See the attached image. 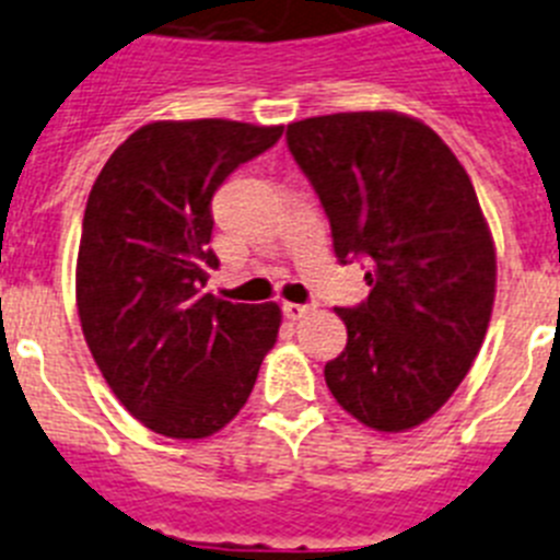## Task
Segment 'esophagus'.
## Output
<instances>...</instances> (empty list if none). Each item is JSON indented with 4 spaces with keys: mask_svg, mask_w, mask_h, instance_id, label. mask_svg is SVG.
<instances>
[{
    "mask_svg": "<svg viewBox=\"0 0 560 560\" xmlns=\"http://www.w3.org/2000/svg\"><path fill=\"white\" fill-rule=\"evenodd\" d=\"M311 311H314V305L308 303H283V314L289 316V319H303Z\"/></svg>",
    "mask_w": 560,
    "mask_h": 560,
    "instance_id": "obj_1",
    "label": "esophagus"
}]
</instances>
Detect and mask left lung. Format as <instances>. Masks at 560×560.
<instances>
[{
	"label": "left lung",
	"mask_w": 560,
	"mask_h": 560,
	"mask_svg": "<svg viewBox=\"0 0 560 560\" xmlns=\"http://www.w3.org/2000/svg\"><path fill=\"white\" fill-rule=\"evenodd\" d=\"M285 142L368 300L336 308L348 345L325 364L334 398L378 432L432 418L471 370L497 291V255L465 167L395 112L308 117Z\"/></svg>",
	"instance_id": "8db88e82"
}]
</instances>
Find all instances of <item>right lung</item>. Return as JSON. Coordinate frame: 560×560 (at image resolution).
Instances as JSON below:
<instances>
[{"instance_id": "obj_1", "label": "right lung", "mask_w": 560, "mask_h": 560, "mask_svg": "<svg viewBox=\"0 0 560 560\" xmlns=\"http://www.w3.org/2000/svg\"><path fill=\"white\" fill-rule=\"evenodd\" d=\"M280 137L283 126L151 122L89 192L75 280L83 336L122 407L165 438L226 427L277 339L275 303H224L207 280L219 269L212 196Z\"/></svg>"}]
</instances>
